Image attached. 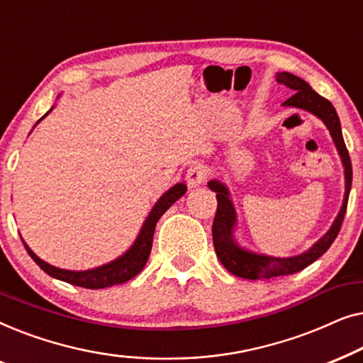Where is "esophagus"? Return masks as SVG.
I'll return each mask as SVG.
<instances>
[{"label": "esophagus", "mask_w": 363, "mask_h": 363, "mask_svg": "<svg viewBox=\"0 0 363 363\" xmlns=\"http://www.w3.org/2000/svg\"><path fill=\"white\" fill-rule=\"evenodd\" d=\"M206 177H208V168L205 165H201V163H195V165L188 168L185 180L188 183V186L195 188V186H200L201 183H205Z\"/></svg>", "instance_id": "34e87169"}]
</instances>
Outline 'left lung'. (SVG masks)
<instances>
[{
    "mask_svg": "<svg viewBox=\"0 0 363 363\" xmlns=\"http://www.w3.org/2000/svg\"><path fill=\"white\" fill-rule=\"evenodd\" d=\"M277 82L282 86L289 87L292 96L284 102V106L304 108V111L314 113L325 123L327 128L330 130V135L334 138L337 150H339L342 162L345 167V198L342 203L339 216L335 218L334 225L324 238H320L309 251H306L304 255L294 256V257H271V256H262L251 252L247 250H242L241 246L236 245V241L233 240V225H235V208L228 196V190L225 185H221L220 182L211 180L208 185L213 191H216V200L218 208L215 220H213V245H215V251L218 259L221 261V264L226 267L231 274L242 279H271V277H279V276H289L296 274L312 264L315 259L324 255V252L332 246V242L335 241L337 235H339L342 223H344V216L347 211V203H349V193L352 186V162L349 150H347L344 137H342L340 130V121L337 116L335 108L332 107V104L319 96L315 91H312V87L306 81H302L301 77L294 76L289 72H281L277 74Z\"/></svg>",
    "mask_w": 363,
    "mask_h": 363,
    "instance_id": "left-lung-1",
    "label": "left lung"
}]
</instances>
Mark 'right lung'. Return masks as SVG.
<instances>
[{"label": "right lung", "mask_w": 363, "mask_h": 363, "mask_svg": "<svg viewBox=\"0 0 363 363\" xmlns=\"http://www.w3.org/2000/svg\"><path fill=\"white\" fill-rule=\"evenodd\" d=\"M186 191V185L183 183H178L173 188H170L165 195H163L160 200L157 201V205L153 206V210L148 215L145 225H143L140 235H138L137 241L133 242V246L128 250L125 255L118 257V259L108 262L106 266L96 267V269L89 271H66L59 269V267H54L48 262L34 255V252L29 250L24 242V247H26L28 255L33 257V261L41 267V269L49 274L51 277H56V279L66 281L69 284L86 287V289H104V287H112L117 284H122V282L130 281L132 277H135L138 272L143 269L145 262L150 256L152 251V242H153V233H155L157 221L160 220L163 213H165L168 208H170L173 203H175L178 198H182Z\"/></svg>", "instance_id": "obj_1"}]
</instances>
